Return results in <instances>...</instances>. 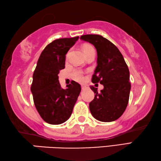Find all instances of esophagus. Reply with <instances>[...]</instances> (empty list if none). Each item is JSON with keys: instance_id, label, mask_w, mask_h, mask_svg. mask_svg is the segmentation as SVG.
Wrapping results in <instances>:
<instances>
[{"instance_id": "1", "label": "esophagus", "mask_w": 161, "mask_h": 161, "mask_svg": "<svg viewBox=\"0 0 161 161\" xmlns=\"http://www.w3.org/2000/svg\"><path fill=\"white\" fill-rule=\"evenodd\" d=\"M86 88V87L85 86H81V88H82V90H85Z\"/></svg>"}]
</instances>
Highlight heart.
Listing matches in <instances>:
<instances>
[{
    "label": "heart",
    "mask_w": 161,
    "mask_h": 161,
    "mask_svg": "<svg viewBox=\"0 0 161 161\" xmlns=\"http://www.w3.org/2000/svg\"><path fill=\"white\" fill-rule=\"evenodd\" d=\"M82 49L84 53H85L86 56L87 55H88L90 53L92 52V51H95L94 48L92 47V45L89 44H84L82 46ZM68 55H69V53H68ZM73 76H74L75 80H77L78 81H83L84 80L83 73L82 72L80 71V70H75V71L73 72Z\"/></svg>",
    "instance_id": "heart-1"
}]
</instances>
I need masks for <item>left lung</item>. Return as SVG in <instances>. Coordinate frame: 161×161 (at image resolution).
Returning <instances> with one entry per match:
<instances>
[{
  "instance_id": "left-lung-1",
  "label": "left lung",
  "mask_w": 161,
  "mask_h": 161,
  "mask_svg": "<svg viewBox=\"0 0 161 161\" xmlns=\"http://www.w3.org/2000/svg\"><path fill=\"white\" fill-rule=\"evenodd\" d=\"M80 39L93 44L97 50V66L92 82L104 86L100 92L91 87L95 95L89 104L91 114L100 122H110L122 116L127 107L131 90L129 70L118 48L98 35H82Z\"/></svg>"
}]
</instances>
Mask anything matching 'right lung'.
<instances>
[{"label":"right lung","instance_id":"right-lung-1","mask_svg":"<svg viewBox=\"0 0 161 161\" xmlns=\"http://www.w3.org/2000/svg\"><path fill=\"white\" fill-rule=\"evenodd\" d=\"M79 36L53 40L42 51L33 73L31 92L36 110L47 123L60 125L69 119L79 96L80 84L71 81L66 89L58 81L66 54Z\"/></svg>","mask_w":161,"mask_h":161}]
</instances>
